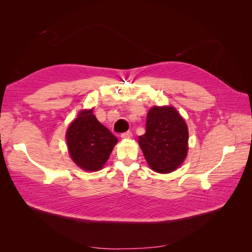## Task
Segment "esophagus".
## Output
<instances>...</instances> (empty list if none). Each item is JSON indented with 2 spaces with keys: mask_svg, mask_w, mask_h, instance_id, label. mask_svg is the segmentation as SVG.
I'll list each match as a JSON object with an SVG mask.
<instances>
[{
  "mask_svg": "<svg viewBox=\"0 0 252 252\" xmlns=\"http://www.w3.org/2000/svg\"><path fill=\"white\" fill-rule=\"evenodd\" d=\"M132 136V133L130 132V131H127V132H125V133H122L121 134V138L122 139H130Z\"/></svg>",
  "mask_w": 252,
  "mask_h": 252,
  "instance_id": "obj_1",
  "label": "esophagus"
}]
</instances>
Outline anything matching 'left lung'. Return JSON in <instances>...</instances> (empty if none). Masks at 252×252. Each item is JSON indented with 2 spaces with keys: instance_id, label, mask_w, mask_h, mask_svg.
Returning a JSON list of instances; mask_svg holds the SVG:
<instances>
[{
  "instance_id": "obj_1",
  "label": "left lung",
  "mask_w": 252,
  "mask_h": 252,
  "mask_svg": "<svg viewBox=\"0 0 252 252\" xmlns=\"http://www.w3.org/2000/svg\"><path fill=\"white\" fill-rule=\"evenodd\" d=\"M139 145L150 168L169 173L184 162L188 151V128L172 106L152 107L147 114L146 132Z\"/></svg>"
}]
</instances>
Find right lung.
<instances>
[{"label": "right lung", "instance_id": "1", "mask_svg": "<svg viewBox=\"0 0 252 252\" xmlns=\"http://www.w3.org/2000/svg\"><path fill=\"white\" fill-rule=\"evenodd\" d=\"M93 111L94 109L82 110L66 132L72 161L86 171L103 168L118 143V139L96 120Z\"/></svg>", "mask_w": 252, "mask_h": 252}]
</instances>
